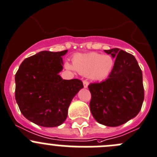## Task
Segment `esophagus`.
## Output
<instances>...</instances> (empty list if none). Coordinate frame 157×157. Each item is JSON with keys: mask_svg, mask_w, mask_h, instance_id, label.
I'll use <instances>...</instances> for the list:
<instances>
[{"mask_svg": "<svg viewBox=\"0 0 157 157\" xmlns=\"http://www.w3.org/2000/svg\"><path fill=\"white\" fill-rule=\"evenodd\" d=\"M83 87H84V88H87V87H88V81H87V80H83Z\"/></svg>", "mask_w": 157, "mask_h": 157, "instance_id": "34e87169", "label": "esophagus"}]
</instances>
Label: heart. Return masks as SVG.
Wrapping results in <instances>:
<instances>
[{"instance_id":"1","label":"heart","mask_w":157,"mask_h":157,"mask_svg":"<svg viewBox=\"0 0 157 157\" xmlns=\"http://www.w3.org/2000/svg\"><path fill=\"white\" fill-rule=\"evenodd\" d=\"M73 64L74 67L67 63V67L70 69L74 68L80 74L90 76L94 80H104L111 74L114 60L111 56L90 52L76 55L73 59Z\"/></svg>"}]
</instances>
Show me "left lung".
Here are the masks:
<instances>
[{
	"mask_svg": "<svg viewBox=\"0 0 157 157\" xmlns=\"http://www.w3.org/2000/svg\"><path fill=\"white\" fill-rule=\"evenodd\" d=\"M115 58L108 79L88 86L90 108L100 124L115 127L135 118L144 100L143 73L134 56L115 48L105 50Z\"/></svg>",
	"mask_w": 157,
	"mask_h": 157,
	"instance_id": "8db88e82",
	"label": "left lung"
}]
</instances>
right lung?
<instances>
[{
    "label": "right lung",
    "instance_id": "1",
    "mask_svg": "<svg viewBox=\"0 0 157 157\" xmlns=\"http://www.w3.org/2000/svg\"><path fill=\"white\" fill-rule=\"evenodd\" d=\"M61 52L42 51L26 58L15 74V100L21 114L43 127H56L64 122L74 97L83 88L78 79L63 80Z\"/></svg>",
    "mask_w": 157,
    "mask_h": 157
}]
</instances>
